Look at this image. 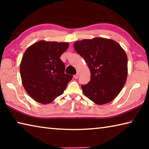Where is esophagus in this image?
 I'll list each match as a JSON object with an SVG mask.
<instances>
[{
  "instance_id": "esophagus-1",
  "label": "esophagus",
  "mask_w": 149,
  "mask_h": 149,
  "mask_svg": "<svg viewBox=\"0 0 149 149\" xmlns=\"http://www.w3.org/2000/svg\"><path fill=\"white\" fill-rule=\"evenodd\" d=\"M79 73H77L76 74L74 75V77L75 79H77V78L79 77Z\"/></svg>"
}]
</instances>
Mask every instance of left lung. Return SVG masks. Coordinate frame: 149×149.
Instances as JSON below:
<instances>
[{
  "label": "left lung",
  "instance_id": "left-lung-1",
  "mask_svg": "<svg viewBox=\"0 0 149 149\" xmlns=\"http://www.w3.org/2000/svg\"><path fill=\"white\" fill-rule=\"evenodd\" d=\"M74 47L90 70L89 82L81 85L84 94L99 105L112 101L127 80V57L124 50L116 41L103 37L77 41Z\"/></svg>",
  "mask_w": 149,
  "mask_h": 149
}]
</instances>
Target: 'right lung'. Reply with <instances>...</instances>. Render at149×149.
<instances>
[{
  "instance_id": "obj_1",
  "label": "right lung",
  "mask_w": 149,
  "mask_h": 149,
  "mask_svg": "<svg viewBox=\"0 0 149 149\" xmlns=\"http://www.w3.org/2000/svg\"><path fill=\"white\" fill-rule=\"evenodd\" d=\"M69 47L64 42L41 40L24 52L19 70L22 85L35 101L49 104L64 93L73 76L65 74L60 57Z\"/></svg>"
}]
</instances>
